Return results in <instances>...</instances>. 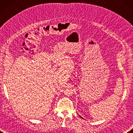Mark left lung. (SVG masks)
Instances as JSON below:
<instances>
[{"instance_id": "left-lung-1", "label": "left lung", "mask_w": 133, "mask_h": 133, "mask_svg": "<svg viewBox=\"0 0 133 133\" xmlns=\"http://www.w3.org/2000/svg\"><path fill=\"white\" fill-rule=\"evenodd\" d=\"M79 117H81V118H82V117L81 116H80V115H79Z\"/></svg>"}]
</instances>
